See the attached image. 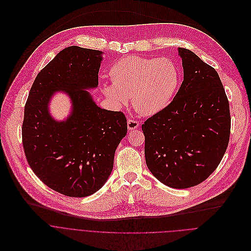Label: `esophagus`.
Here are the masks:
<instances>
[{"label": "esophagus", "instance_id": "34e87169", "mask_svg": "<svg viewBox=\"0 0 251 251\" xmlns=\"http://www.w3.org/2000/svg\"><path fill=\"white\" fill-rule=\"evenodd\" d=\"M138 126H139V123H138L136 120H134V119H129V120L127 121V128H128L129 130L135 129V128H137Z\"/></svg>", "mask_w": 251, "mask_h": 251}]
</instances>
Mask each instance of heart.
Listing matches in <instances>:
<instances>
[{
	"mask_svg": "<svg viewBox=\"0 0 251 251\" xmlns=\"http://www.w3.org/2000/svg\"><path fill=\"white\" fill-rule=\"evenodd\" d=\"M113 84H105V95L118 106L131 98L134 108L146 116L168 106L179 84V70L168 58L130 55L118 60L110 69Z\"/></svg>",
	"mask_w": 251,
	"mask_h": 251,
	"instance_id": "obj_1",
	"label": "heart"
}]
</instances>
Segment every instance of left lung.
Returning a JSON list of instances; mask_svg holds the SVG:
<instances>
[{
	"instance_id": "left-lung-1",
	"label": "left lung",
	"mask_w": 251,
	"mask_h": 251,
	"mask_svg": "<svg viewBox=\"0 0 251 251\" xmlns=\"http://www.w3.org/2000/svg\"><path fill=\"white\" fill-rule=\"evenodd\" d=\"M184 80L173 101L141 126L148 169L164 185L186 189L219 166L229 141V103L218 72L179 47Z\"/></svg>"
}]
</instances>
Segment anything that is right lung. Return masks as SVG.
Instances as JSON below:
<instances>
[{
	"label": "right lung",
	"mask_w": 251,
	"mask_h": 251,
	"mask_svg": "<svg viewBox=\"0 0 251 251\" xmlns=\"http://www.w3.org/2000/svg\"><path fill=\"white\" fill-rule=\"evenodd\" d=\"M101 53L79 46L63 49L37 74L25 106L22 136L27 163L46 186L68 197H87L101 189L127 131L123 112L99 108L83 90L98 86ZM57 89L74 102L73 115L61 123L47 110Z\"/></svg>",
	"instance_id": "right-lung-1"
}]
</instances>
